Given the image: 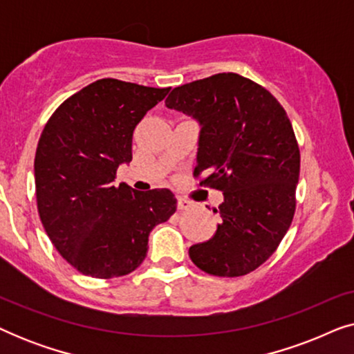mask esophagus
I'll return each mask as SVG.
<instances>
[{
    "label": "esophagus",
    "mask_w": 354,
    "mask_h": 354,
    "mask_svg": "<svg viewBox=\"0 0 354 354\" xmlns=\"http://www.w3.org/2000/svg\"><path fill=\"white\" fill-rule=\"evenodd\" d=\"M193 206L192 201L185 200V198H178L177 200V209L178 211H185V209H190V207Z\"/></svg>",
    "instance_id": "1"
}]
</instances>
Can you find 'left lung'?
<instances>
[{
    "instance_id": "1",
    "label": "left lung",
    "mask_w": 354,
    "mask_h": 354,
    "mask_svg": "<svg viewBox=\"0 0 354 354\" xmlns=\"http://www.w3.org/2000/svg\"><path fill=\"white\" fill-rule=\"evenodd\" d=\"M166 106L200 125L195 174L224 195L217 230L190 246V259L219 277L248 274L277 250L295 214L299 149L288 115L234 72L177 86Z\"/></svg>"
}]
</instances>
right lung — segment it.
<instances>
[{"instance_id":"add662e5","label":"right lung","mask_w":354,"mask_h":354,"mask_svg":"<svg viewBox=\"0 0 354 354\" xmlns=\"http://www.w3.org/2000/svg\"><path fill=\"white\" fill-rule=\"evenodd\" d=\"M169 90L96 80L43 129L33 164L38 214L55 248L82 274H130L147 256L149 232L176 212L167 188L114 183L118 167L132 161L135 127Z\"/></svg>"}]
</instances>
